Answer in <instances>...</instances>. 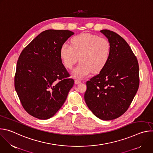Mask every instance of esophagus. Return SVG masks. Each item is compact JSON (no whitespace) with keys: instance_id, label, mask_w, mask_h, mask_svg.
I'll return each instance as SVG.
<instances>
[{"instance_id":"obj_1","label":"esophagus","mask_w":153,"mask_h":153,"mask_svg":"<svg viewBox=\"0 0 153 153\" xmlns=\"http://www.w3.org/2000/svg\"><path fill=\"white\" fill-rule=\"evenodd\" d=\"M74 83H75V84H79V83H81V81H80V80L76 79L75 81H74Z\"/></svg>"}]
</instances>
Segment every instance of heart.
I'll return each instance as SVG.
<instances>
[{
    "mask_svg": "<svg viewBox=\"0 0 153 153\" xmlns=\"http://www.w3.org/2000/svg\"><path fill=\"white\" fill-rule=\"evenodd\" d=\"M111 52V43L107 39L90 33H82L73 37L71 45L64 43L60 48L61 60L67 68L71 69L79 60L80 62L73 70V77L82 79L91 71L97 73L108 63Z\"/></svg>",
    "mask_w": 153,
    "mask_h": 153,
    "instance_id": "b5f03b06",
    "label": "heart"
}]
</instances>
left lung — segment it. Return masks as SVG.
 <instances>
[{
	"mask_svg": "<svg viewBox=\"0 0 153 153\" xmlns=\"http://www.w3.org/2000/svg\"><path fill=\"white\" fill-rule=\"evenodd\" d=\"M110 41L111 56L105 67L86 82L85 102L100 119L110 120L123 114L139 86L137 59L127 42L110 30L100 31Z\"/></svg>",
	"mask_w": 153,
	"mask_h": 153,
	"instance_id": "8db88e82",
	"label": "left lung"
}]
</instances>
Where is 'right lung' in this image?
Returning <instances> with one entry per match:
<instances>
[{
  "instance_id": "1",
  "label": "right lung",
  "mask_w": 153,
  "mask_h": 153,
  "mask_svg": "<svg viewBox=\"0 0 153 153\" xmlns=\"http://www.w3.org/2000/svg\"><path fill=\"white\" fill-rule=\"evenodd\" d=\"M73 34L69 30H45L19 57L15 90L25 110L34 117L45 120L53 117L74 85L60 56L62 45Z\"/></svg>"
}]
</instances>
